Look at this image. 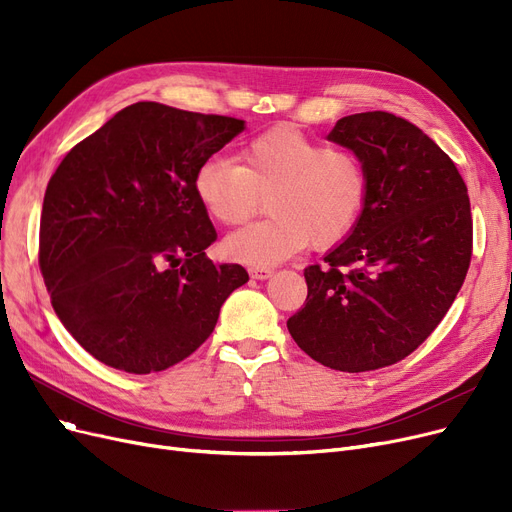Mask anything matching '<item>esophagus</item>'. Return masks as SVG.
<instances>
[{"mask_svg": "<svg viewBox=\"0 0 512 512\" xmlns=\"http://www.w3.org/2000/svg\"><path fill=\"white\" fill-rule=\"evenodd\" d=\"M272 274H274L272 267H261V265L249 267V276H251L253 280H267Z\"/></svg>", "mask_w": 512, "mask_h": 512, "instance_id": "obj_1", "label": "esophagus"}]
</instances>
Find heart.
<instances>
[{
	"mask_svg": "<svg viewBox=\"0 0 512 512\" xmlns=\"http://www.w3.org/2000/svg\"><path fill=\"white\" fill-rule=\"evenodd\" d=\"M240 164L211 157L193 186L203 209L222 226L249 222L267 197L272 215L224 240L226 257L272 265L313 242L338 245L353 232L367 203L369 172L353 149L330 147L294 126H274L238 153Z\"/></svg>",
	"mask_w": 512,
	"mask_h": 512,
	"instance_id": "b5f03b06",
	"label": "heart"
}]
</instances>
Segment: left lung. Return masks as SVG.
<instances>
[{"label":"left lung","mask_w":512,"mask_h":512,"mask_svg":"<svg viewBox=\"0 0 512 512\" xmlns=\"http://www.w3.org/2000/svg\"><path fill=\"white\" fill-rule=\"evenodd\" d=\"M328 139L357 151L369 193L353 232L305 267L307 301L288 319L303 351L361 373L409 357L459 294L473 253L467 186L454 161L405 118H340Z\"/></svg>","instance_id":"obj_1"}]
</instances>
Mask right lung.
<instances>
[{
	"instance_id": "1",
	"label": "right lung",
	"mask_w": 512,
	"mask_h": 512,
	"mask_svg": "<svg viewBox=\"0 0 512 512\" xmlns=\"http://www.w3.org/2000/svg\"><path fill=\"white\" fill-rule=\"evenodd\" d=\"M245 130L230 116L139 101L74 145L41 211L39 267L53 311L97 361L164 371L209 338L230 292L249 280L215 265V228L197 168Z\"/></svg>"
}]
</instances>
